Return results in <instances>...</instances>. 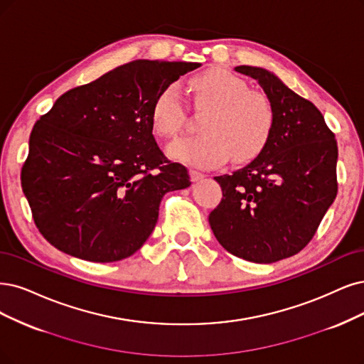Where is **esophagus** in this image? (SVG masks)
<instances>
[{"label": "esophagus", "instance_id": "34e87169", "mask_svg": "<svg viewBox=\"0 0 364 364\" xmlns=\"http://www.w3.org/2000/svg\"><path fill=\"white\" fill-rule=\"evenodd\" d=\"M204 177H205V175L203 172L191 169V178H192V181H199V180H203Z\"/></svg>", "mask_w": 364, "mask_h": 364}]
</instances>
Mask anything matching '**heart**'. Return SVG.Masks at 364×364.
Wrapping results in <instances>:
<instances>
[{
    "mask_svg": "<svg viewBox=\"0 0 364 364\" xmlns=\"http://www.w3.org/2000/svg\"><path fill=\"white\" fill-rule=\"evenodd\" d=\"M195 106L210 111L199 136H184L168 146V154L186 165L216 168L232 156L245 161L261 153L272 134L274 112L264 92L249 90L245 79L225 69H211L191 80ZM189 109L178 85L159 92L151 107V123L161 138L178 134L187 123Z\"/></svg>",
    "mask_w": 364,
    "mask_h": 364,
    "instance_id": "obj_1",
    "label": "heart"
}]
</instances>
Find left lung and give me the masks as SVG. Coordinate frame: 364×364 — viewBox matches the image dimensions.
<instances>
[{
    "label": "left lung",
    "mask_w": 364,
    "mask_h": 364,
    "mask_svg": "<svg viewBox=\"0 0 364 364\" xmlns=\"http://www.w3.org/2000/svg\"><path fill=\"white\" fill-rule=\"evenodd\" d=\"M235 72L258 80L274 112L272 134L247 166L214 177L223 198L208 222L238 258L272 264L307 246L338 195V142L318 107L261 67Z\"/></svg>",
    "instance_id": "8db88e82"
}]
</instances>
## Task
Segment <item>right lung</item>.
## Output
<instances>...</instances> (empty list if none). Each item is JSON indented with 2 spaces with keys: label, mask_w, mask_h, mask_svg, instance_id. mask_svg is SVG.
I'll return each mask as SVG.
<instances>
[{
  "label": "right lung",
  "mask_w": 364,
  "mask_h": 364,
  "mask_svg": "<svg viewBox=\"0 0 364 364\" xmlns=\"http://www.w3.org/2000/svg\"><path fill=\"white\" fill-rule=\"evenodd\" d=\"M199 65L132 61L64 92L40 117L21 183L53 247L91 262L142 247L164 195L192 184L186 166L159 148L151 107L161 90Z\"/></svg>",
  "instance_id": "right-lung-1"
}]
</instances>
